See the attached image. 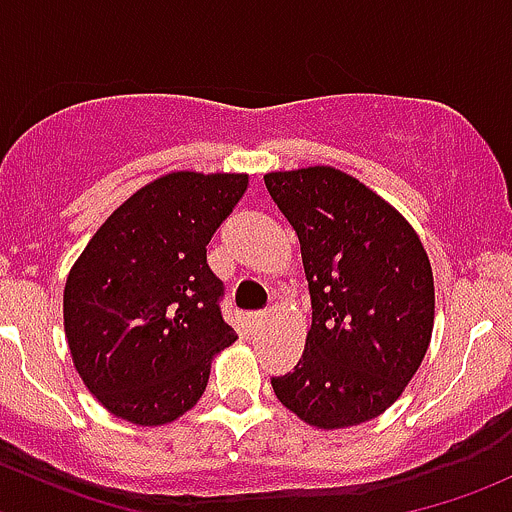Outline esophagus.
Here are the masks:
<instances>
[{"label":"esophagus","instance_id":"esophagus-1","mask_svg":"<svg viewBox=\"0 0 512 512\" xmlns=\"http://www.w3.org/2000/svg\"><path fill=\"white\" fill-rule=\"evenodd\" d=\"M247 319H250V324H252V327H260V324H265V319H267V312H252L250 317H247Z\"/></svg>","mask_w":512,"mask_h":512}]
</instances>
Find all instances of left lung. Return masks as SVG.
Instances as JSON below:
<instances>
[{
	"label": "left lung",
	"instance_id": "obj_1",
	"mask_svg": "<svg viewBox=\"0 0 512 512\" xmlns=\"http://www.w3.org/2000/svg\"><path fill=\"white\" fill-rule=\"evenodd\" d=\"M265 185L302 247L312 327L302 359L272 376L304 423L347 428L381 416L426 356L433 272L404 215L329 165L277 170Z\"/></svg>",
	"mask_w": 512,
	"mask_h": 512
}]
</instances>
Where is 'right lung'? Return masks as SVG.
Wrapping results in <instances>:
<instances>
[{
	"label": "right lung",
	"mask_w": 512,
	"mask_h": 512,
	"mask_svg": "<svg viewBox=\"0 0 512 512\" xmlns=\"http://www.w3.org/2000/svg\"><path fill=\"white\" fill-rule=\"evenodd\" d=\"M245 173L178 170L113 210L71 267L64 329L86 389L113 416L160 426L193 409L210 361L237 339L220 314L208 242Z\"/></svg>",
	"instance_id": "1"
}]
</instances>
